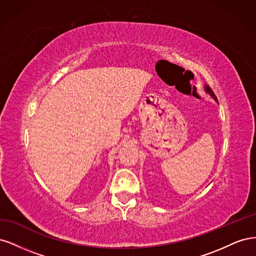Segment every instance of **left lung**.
<instances>
[{
  "mask_svg": "<svg viewBox=\"0 0 256 256\" xmlns=\"http://www.w3.org/2000/svg\"><path fill=\"white\" fill-rule=\"evenodd\" d=\"M205 90H206V92H209V94H210V95H212V97L216 99V95H214V92H212V90L208 86V85H205Z\"/></svg>",
  "mask_w": 256,
  "mask_h": 256,
  "instance_id": "8db88e82",
  "label": "left lung"
}]
</instances>
